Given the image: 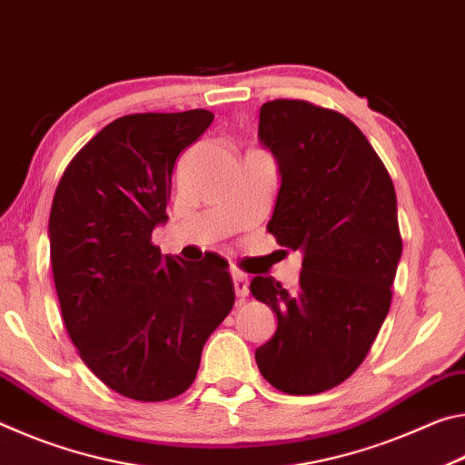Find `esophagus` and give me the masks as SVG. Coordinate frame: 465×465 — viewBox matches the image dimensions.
I'll return each instance as SVG.
<instances>
[{
	"mask_svg": "<svg viewBox=\"0 0 465 465\" xmlns=\"http://www.w3.org/2000/svg\"><path fill=\"white\" fill-rule=\"evenodd\" d=\"M232 279H233V289H235V295L240 299H243L248 295V277L243 272L233 271L232 272Z\"/></svg>",
	"mask_w": 465,
	"mask_h": 465,
	"instance_id": "esophagus-1",
	"label": "esophagus"
}]
</instances>
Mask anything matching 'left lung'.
Masks as SVG:
<instances>
[{
  "label": "left lung",
  "mask_w": 465,
  "mask_h": 465,
  "mask_svg": "<svg viewBox=\"0 0 465 465\" xmlns=\"http://www.w3.org/2000/svg\"><path fill=\"white\" fill-rule=\"evenodd\" d=\"M258 141L281 174L269 232L303 254L297 291L254 277L250 293L277 313L256 349L274 388L310 396L363 363L390 312L402 238L391 178L355 123L305 100L261 106Z\"/></svg>",
  "instance_id": "left-lung-1"
}]
</instances>
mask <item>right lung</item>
Here are the masks:
<instances>
[{"label": "right lung", "mask_w": 465, "mask_h": 465, "mask_svg": "<svg viewBox=\"0 0 465 465\" xmlns=\"http://www.w3.org/2000/svg\"><path fill=\"white\" fill-rule=\"evenodd\" d=\"M213 113L127 114L69 163L49 217L63 322L90 371L110 390L162 402L191 388L207 338L235 302L223 258L163 256L172 172Z\"/></svg>", "instance_id": "right-lung-1"}]
</instances>
